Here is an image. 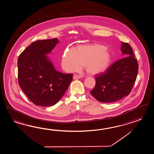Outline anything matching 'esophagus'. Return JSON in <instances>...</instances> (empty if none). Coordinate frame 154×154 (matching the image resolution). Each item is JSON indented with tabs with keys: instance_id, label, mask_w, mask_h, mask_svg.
Masks as SVG:
<instances>
[{
	"instance_id": "obj_1",
	"label": "esophagus",
	"mask_w": 154,
	"mask_h": 154,
	"mask_svg": "<svg viewBox=\"0 0 154 154\" xmlns=\"http://www.w3.org/2000/svg\"><path fill=\"white\" fill-rule=\"evenodd\" d=\"M82 77V76L80 75H76L75 74L73 76V79H81Z\"/></svg>"
}]
</instances>
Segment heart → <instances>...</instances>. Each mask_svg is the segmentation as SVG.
<instances>
[{"label": "heart", "instance_id": "obj_1", "mask_svg": "<svg viewBox=\"0 0 154 154\" xmlns=\"http://www.w3.org/2000/svg\"><path fill=\"white\" fill-rule=\"evenodd\" d=\"M112 56L109 50L103 45H80L74 51H66L62 60L65 70L72 72L83 66L87 73L96 75L105 71L109 66Z\"/></svg>", "mask_w": 154, "mask_h": 154}]
</instances>
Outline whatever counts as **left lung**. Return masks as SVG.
Returning a JSON list of instances; mask_svg holds the SVG:
<instances>
[{
    "mask_svg": "<svg viewBox=\"0 0 154 154\" xmlns=\"http://www.w3.org/2000/svg\"><path fill=\"white\" fill-rule=\"evenodd\" d=\"M121 51L127 57L96 75V85L91 93L100 102H114L128 96L135 82L139 66L133 49L130 45L122 42Z\"/></svg>",
    "mask_w": 154,
    "mask_h": 154,
    "instance_id": "left-lung-1",
    "label": "left lung"
}]
</instances>
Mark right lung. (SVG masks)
Instances as JSON below:
<instances>
[{
    "label": "right lung",
    "mask_w": 154,
    "mask_h": 154,
    "mask_svg": "<svg viewBox=\"0 0 154 154\" xmlns=\"http://www.w3.org/2000/svg\"><path fill=\"white\" fill-rule=\"evenodd\" d=\"M58 42L57 38L35 41L18 57L19 85L29 99L38 106L55 105L72 81L73 74L56 71L46 55Z\"/></svg>",
    "instance_id": "right-lung-1"
}]
</instances>
